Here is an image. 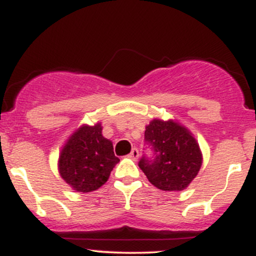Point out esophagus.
Masks as SVG:
<instances>
[{
    "label": "esophagus",
    "instance_id": "1",
    "mask_svg": "<svg viewBox=\"0 0 256 256\" xmlns=\"http://www.w3.org/2000/svg\"><path fill=\"white\" fill-rule=\"evenodd\" d=\"M128 156H130L131 158H134V160H137L138 156H140V152L137 150V148H134V149H132V150H131L130 155H128Z\"/></svg>",
    "mask_w": 256,
    "mask_h": 256
}]
</instances>
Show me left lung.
I'll use <instances>...</instances> for the list:
<instances>
[{
	"label": "left lung",
	"mask_w": 256,
	"mask_h": 256,
	"mask_svg": "<svg viewBox=\"0 0 256 256\" xmlns=\"http://www.w3.org/2000/svg\"><path fill=\"white\" fill-rule=\"evenodd\" d=\"M144 138L154 158L143 156L138 166L148 180L165 192L189 186L202 166L201 149L192 132L176 120L152 119L146 126Z\"/></svg>",
	"instance_id": "1"
}]
</instances>
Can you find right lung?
Returning a JSON list of instances; mask_svg holds the SVG:
<instances>
[{
    "label": "right lung",
    "mask_w": 256,
    "mask_h": 256,
    "mask_svg": "<svg viewBox=\"0 0 256 256\" xmlns=\"http://www.w3.org/2000/svg\"><path fill=\"white\" fill-rule=\"evenodd\" d=\"M118 162L113 143L102 134L101 122H96L82 125L68 137L58 155V170L74 192H91L108 180Z\"/></svg>",
    "instance_id": "obj_1"
}]
</instances>
